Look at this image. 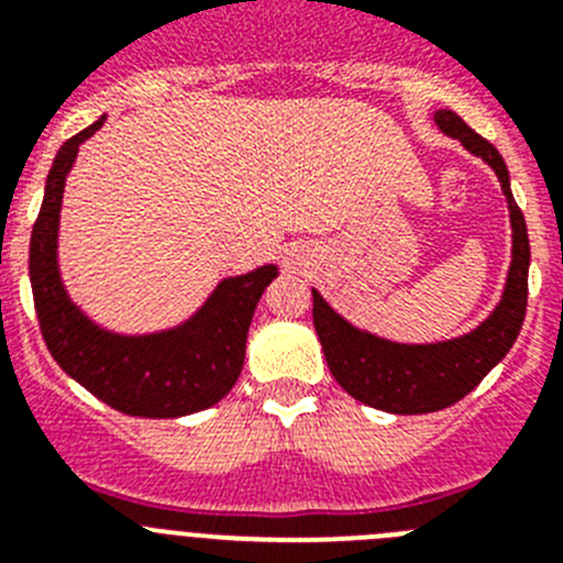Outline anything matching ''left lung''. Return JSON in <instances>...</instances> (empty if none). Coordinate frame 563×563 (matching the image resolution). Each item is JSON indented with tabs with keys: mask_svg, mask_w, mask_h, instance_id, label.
I'll use <instances>...</instances> for the list:
<instances>
[{
	"mask_svg": "<svg viewBox=\"0 0 563 563\" xmlns=\"http://www.w3.org/2000/svg\"><path fill=\"white\" fill-rule=\"evenodd\" d=\"M434 121L449 137L482 157L499 177L510 208V225H514V262L507 271L499 307L490 312V318L482 321L474 332L442 343L409 346L355 330L312 290V324L324 346L332 377L355 400L391 415H429V411L449 409L467 391H474L482 377L510 352L527 312L530 239H527L525 213L516 206L510 191L505 161L494 143H487L451 109H440Z\"/></svg>",
	"mask_w": 563,
	"mask_h": 563,
	"instance_id": "8db88e82",
	"label": "left lung"
}]
</instances>
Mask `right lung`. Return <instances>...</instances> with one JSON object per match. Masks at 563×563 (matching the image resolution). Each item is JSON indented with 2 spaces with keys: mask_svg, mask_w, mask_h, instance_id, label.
I'll return each mask as SVG.
<instances>
[{
  "mask_svg": "<svg viewBox=\"0 0 563 563\" xmlns=\"http://www.w3.org/2000/svg\"><path fill=\"white\" fill-rule=\"evenodd\" d=\"M103 121L107 118H98L69 137L47 174L42 211L30 233V285L38 327L58 366L114 411L132 417L194 415L233 389L245 363L253 310L276 278V267L265 265L245 276L225 278L200 312L177 330L114 335L92 324L64 290L56 242L64 180L76 163L78 146Z\"/></svg>",
  "mask_w": 563,
  "mask_h": 563,
  "instance_id": "1",
  "label": "right lung"
}]
</instances>
